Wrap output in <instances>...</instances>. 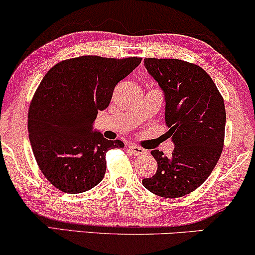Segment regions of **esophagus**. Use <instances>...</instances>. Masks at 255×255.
I'll list each match as a JSON object with an SVG mask.
<instances>
[{
	"mask_svg": "<svg viewBox=\"0 0 255 255\" xmlns=\"http://www.w3.org/2000/svg\"><path fill=\"white\" fill-rule=\"evenodd\" d=\"M128 150H130V151L132 152L133 155H136V156L144 155V153H146V151H145V150L143 149V147H140V146H137L136 144H131V145L128 146Z\"/></svg>",
	"mask_w": 255,
	"mask_h": 255,
	"instance_id": "obj_1",
	"label": "esophagus"
}]
</instances>
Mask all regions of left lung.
<instances>
[{
    "label": "left lung",
    "instance_id": "1",
    "mask_svg": "<svg viewBox=\"0 0 255 255\" xmlns=\"http://www.w3.org/2000/svg\"><path fill=\"white\" fill-rule=\"evenodd\" d=\"M165 97V123L175 149L170 157L152 150L156 174L143 185L176 199L200 187L215 168L225 142L226 110L218 87L203 68L178 59H144Z\"/></svg>",
    "mask_w": 255,
    "mask_h": 255
}]
</instances>
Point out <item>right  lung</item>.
<instances>
[{"label":"right lung","instance_id":"add662e5","mask_svg":"<svg viewBox=\"0 0 255 255\" xmlns=\"http://www.w3.org/2000/svg\"><path fill=\"white\" fill-rule=\"evenodd\" d=\"M140 61L84 55L60 61L43 77L29 105L28 132L41 172L59 190L92 189L105 175L106 152L124 147L92 125L109 106L116 85Z\"/></svg>","mask_w":255,"mask_h":255}]
</instances>
